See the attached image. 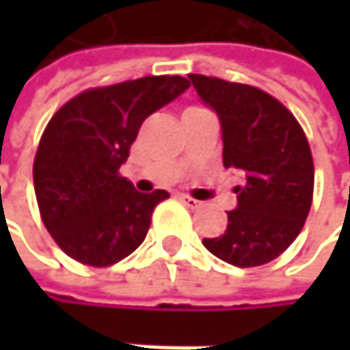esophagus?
Masks as SVG:
<instances>
[{"instance_id": "obj_1", "label": "esophagus", "mask_w": 350, "mask_h": 350, "mask_svg": "<svg viewBox=\"0 0 350 350\" xmlns=\"http://www.w3.org/2000/svg\"><path fill=\"white\" fill-rule=\"evenodd\" d=\"M178 198H180V202H182L184 206H188V208H198V206H200V202L194 200V198H190L188 194H180Z\"/></svg>"}]
</instances>
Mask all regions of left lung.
Listing matches in <instances>:
<instances>
[{
    "mask_svg": "<svg viewBox=\"0 0 350 350\" xmlns=\"http://www.w3.org/2000/svg\"><path fill=\"white\" fill-rule=\"evenodd\" d=\"M188 79L219 117L225 168L243 176L225 233L202 245L231 265H263L292 245L310 213L314 164L308 139L271 95L215 77Z\"/></svg>",
    "mask_w": 350,
    "mask_h": 350,
    "instance_id": "obj_1",
    "label": "left lung"
}]
</instances>
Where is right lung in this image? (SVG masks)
I'll return each instance as SVG.
<instances>
[{"instance_id": "1", "label": "right lung", "mask_w": 350, "mask_h": 350, "mask_svg": "<svg viewBox=\"0 0 350 350\" xmlns=\"http://www.w3.org/2000/svg\"><path fill=\"white\" fill-rule=\"evenodd\" d=\"M188 87L184 77H144L85 91L54 113L36 152L34 190L48 233L68 257L105 267L146 239L156 204L170 194L137 192L119 168L142 123Z\"/></svg>"}]
</instances>
